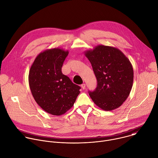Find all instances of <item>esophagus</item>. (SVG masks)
Listing matches in <instances>:
<instances>
[{
  "label": "esophagus",
  "mask_w": 158,
  "mask_h": 158,
  "mask_svg": "<svg viewBox=\"0 0 158 158\" xmlns=\"http://www.w3.org/2000/svg\"><path fill=\"white\" fill-rule=\"evenodd\" d=\"M81 87H82V89H85V84H82L81 85Z\"/></svg>",
  "instance_id": "1"
}]
</instances>
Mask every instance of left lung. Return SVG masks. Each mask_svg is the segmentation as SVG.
<instances>
[{"instance_id":"8db88e82","label":"left lung","mask_w":158,"mask_h":158,"mask_svg":"<svg viewBox=\"0 0 158 158\" xmlns=\"http://www.w3.org/2000/svg\"><path fill=\"white\" fill-rule=\"evenodd\" d=\"M97 81L95 90L89 92L94 103L106 111L120 107L131 92L133 69L128 58L118 48L97 45L84 52Z\"/></svg>"}]
</instances>
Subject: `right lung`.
Listing matches in <instances>:
<instances>
[{"label": "right lung", "mask_w": 158, "mask_h": 158, "mask_svg": "<svg viewBox=\"0 0 158 158\" xmlns=\"http://www.w3.org/2000/svg\"><path fill=\"white\" fill-rule=\"evenodd\" d=\"M68 53L60 48L46 49L36 57L29 71L28 82L35 100L52 115L65 114L80 94V86L61 71Z\"/></svg>", "instance_id": "right-lung-1"}]
</instances>
